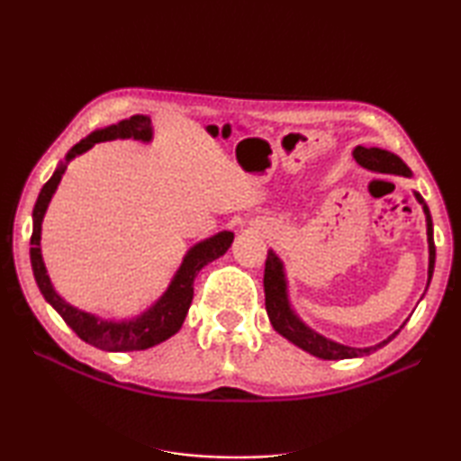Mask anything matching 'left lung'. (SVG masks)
<instances>
[{"instance_id": "left-lung-1", "label": "left lung", "mask_w": 461, "mask_h": 461, "mask_svg": "<svg viewBox=\"0 0 461 461\" xmlns=\"http://www.w3.org/2000/svg\"><path fill=\"white\" fill-rule=\"evenodd\" d=\"M354 160L357 165L372 170V173H386V175H401V176H412L411 168L404 165V162L396 156L394 152L382 150V148L370 146H356L354 148ZM415 199L419 201V205L423 207L425 213V221H427V244H429V268H427V286L431 285L433 278V270H435V241H433V221H431V213H429V207L425 199L415 191ZM423 293V294H425ZM264 294H267V313L275 331L283 335L291 343H294L296 348L305 349L307 354L321 357V360H349V357H364L370 356L376 349L384 348L388 341H393L399 331L404 327V321L401 325V330H396L394 333H390L386 339H382L376 346H368V348H352V346H343L339 341H333L325 335L317 333L315 330L303 321V319L296 315V311L293 309L291 296H288V280H286V270H285V262L278 258L275 249H268V258H267V270H264ZM423 299V296H420Z\"/></svg>"}]
</instances>
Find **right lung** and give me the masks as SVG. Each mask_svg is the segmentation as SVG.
Wrapping results in <instances>:
<instances>
[{
    "mask_svg": "<svg viewBox=\"0 0 461 461\" xmlns=\"http://www.w3.org/2000/svg\"><path fill=\"white\" fill-rule=\"evenodd\" d=\"M109 140H138V142L150 144L154 140L150 115L138 113L131 115L128 120L112 123V126L99 128L95 131H91L87 138H83L79 144H75L71 150L67 152L65 160L59 162L57 170H54L52 176L49 178V183L42 186V191L36 199L32 212L30 262H32L36 285L41 288L46 303L52 305V309L65 319V323L71 327L83 341H87L89 346H95L99 349H105V352H138V349L158 346V343L173 338V335L181 330L193 301L194 276L199 275V270L203 267L221 258V256L228 252L233 241V233L228 230L217 231L215 236L201 240L186 249L181 267L175 272V276L170 278L167 291L162 293L150 307L136 317L105 319L67 303L57 293V288H54L42 258V221L46 209H49L52 201V194L57 193L60 178L68 167V162L75 160L77 156L91 150L95 144L109 142Z\"/></svg>",
    "mask_w": 461,
    "mask_h": 461,
    "instance_id": "obj_1",
    "label": "right lung"
}]
</instances>
